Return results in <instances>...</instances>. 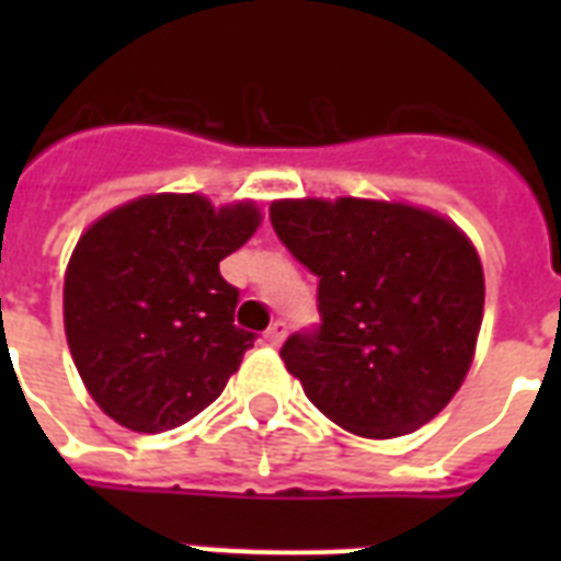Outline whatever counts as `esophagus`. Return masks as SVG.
I'll return each instance as SVG.
<instances>
[{
  "label": "esophagus",
  "instance_id": "esophagus-1",
  "mask_svg": "<svg viewBox=\"0 0 561 561\" xmlns=\"http://www.w3.org/2000/svg\"><path fill=\"white\" fill-rule=\"evenodd\" d=\"M264 341L271 343V346H279V343L285 341V323H282V320L271 323V329L264 332Z\"/></svg>",
  "mask_w": 561,
  "mask_h": 561
}]
</instances>
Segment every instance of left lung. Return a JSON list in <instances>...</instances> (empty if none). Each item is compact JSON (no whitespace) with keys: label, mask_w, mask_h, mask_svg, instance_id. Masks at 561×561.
Returning <instances> with one entry per match:
<instances>
[{"label":"left lung","mask_w":561,"mask_h":561,"mask_svg":"<svg viewBox=\"0 0 561 561\" xmlns=\"http://www.w3.org/2000/svg\"><path fill=\"white\" fill-rule=\"evenodd\" d=\"M271 224L320 279V325L279 352L314 408L369 439L431 422L460 390L483 323L469 238L434 211L358 197L276 201Z\"/></svg>","instance_id":"obj_1"}]
</instances>
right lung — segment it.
I'll return each instance as SVG.
<instances>
[{"instance_id": "right-lung-1", "label": "right lung", "mask_w": 561, "mask_h": 561, "mask_svg": "<svg viewBox=\"0 0 561 561\" xmlns=\"http://www.w3.org/2000/svg\"><path fill=\"white\" fill-rule=\"evenodd\" d=\"M262 224L253 203L148 194L81 236L64 279V325L87 390L110 419L160 434L227 387L255 334L218 264Z\"/></svg>"}]
</instances>
